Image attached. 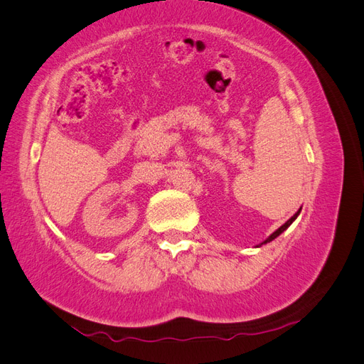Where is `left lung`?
Listing matches in <instances>:
<instances>
[{"instance_id":"left-lung-1","label":"left lung","mask_w":364,"mask_h":364,"mask_svg":"<svg viewBox=\"0 0 364 364\" xmlns=\"http://www.w3.org/2000/svg\"><path fill=\"white\" fill-rule=\"evenodd\" d=\"M299 213H301V209H299V211H297V213H296V214H294V215H293V217H291L290 220H287V222H285V223H284V225H282L281 228H278L277 230H274V232H273V234H272V235H270V237H269V238H267L266 241H264V243H269V241L274 240V238H277V237H278L279 234H282V232H284V230H285V229H287V228H289V226H290V225H291V223L294 222V218H296L297 215H299Z\"/></svg>"}]
</instances>
